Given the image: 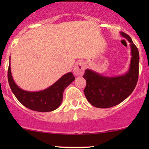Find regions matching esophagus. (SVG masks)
<instances>
[{
  "instance_id": "obj_1",
  "label": "esophagus",
  "mask_w": 149,
  "mask_h": 149,
  "mask_svg": "<svg viewBox=\"0 0 149 149\" xmlns=\"http://www.w3.org/2000/svg\"><path fill=\"white\" fill-rule=\"evenodd\" d=\"M85 69V64L82 61H78L73 69V73L77 76H80L83 74Z\"/></svg>"
}]
</instances>
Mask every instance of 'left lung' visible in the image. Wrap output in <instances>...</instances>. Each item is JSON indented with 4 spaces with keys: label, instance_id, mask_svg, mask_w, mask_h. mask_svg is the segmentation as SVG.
<instances>
[{
    "label": "left lung",
    "instance_id": "obj_1",
    "mask_svg": "<svg viewBox=\"0 0 149 149\" xmlns=\"http://www.w3.org/2000/svg\"><path fill=\"white\" fill-rule=\"evenodd\" d=\"M120 35L130 43L132 57L129 71L123 76L107 77L92 70H85L83 76L87 83L84 93L93 107L107 109L118 105L131 95L137 83L139 50L127 34L120 32Z\"/></svg>",
    "mask_w": 149,
    "mask_h": 149
}]
</instances>
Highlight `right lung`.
Returning a JSON list of instances; mask_svg holds the SVG:
<instances>
[{"label": "right lung", "mask_w": 149, "mask_h": 149, "mask_svg": "<svg viewBox=\"0 0 149 149\" xmlns=\"http://www.w3.org/2000/svg\"><path fill=\"white\" fill-rule=\"evenodd\" d=\"M8 79L12 92L24 107L36 111L49 112L55 110L60 106L63 100V92L66 87L75 80V77L72 73L69 72L45 90L38 92L26 91L15 84L12 76L10 57Z\"/></svg>", "instance_id": "obj_1"}]
</instances>
